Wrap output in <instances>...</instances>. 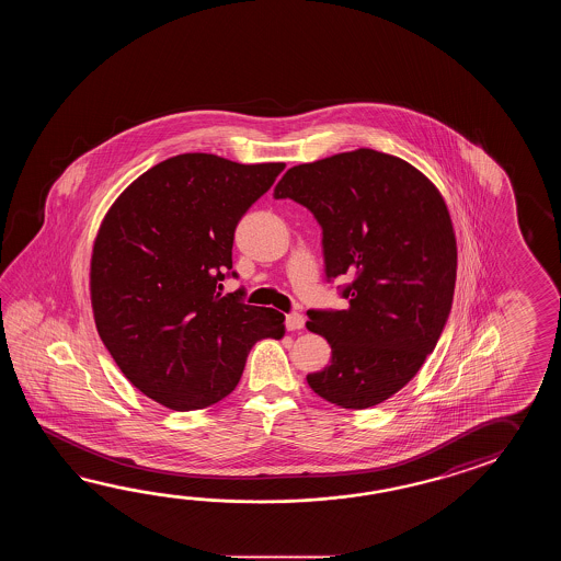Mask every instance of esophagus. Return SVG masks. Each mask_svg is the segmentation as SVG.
Here are the masks:
<instances>
[{
  "label": "esophagus",
  "mask_w": 561,
  "mask_h": 561,
  "mask_svg": "<svg viewBox=\"0 0 561 561\" xmlns=\"http://www.w3.org/2000/svg\"><path fill=\"white\" fill-rule=\"evenodd\" d=\"M302 327H305V317H302V314L293 312V314L286 317V329H288V331H300Z\"/></svg>",
  "instance_id": "esophagus-1"
}]
</instances>
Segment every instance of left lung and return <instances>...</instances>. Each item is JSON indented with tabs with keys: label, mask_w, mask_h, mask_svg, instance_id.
<instances>
[{
	"label": "left lung",
	"mask_w": 561,
	"mask_h": 561,
	"mask_svg": "<svg viewBox=\"0 0 561 561\" xmlns=\"http://www.w3.org/2000/svg\"><path fill=\"white\" fill-rule=\"evenodd\" d=\"M275 198L319 220L327 278H355L345 310H309L333 353L310 389L343 409L379 405L417 375L451 312L457 240L442 192L405 160L358 148L286 170Z\"/></svg>",
	"instance_id": "8db88e82"
}]
</instances>
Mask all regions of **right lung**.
Wrapping results in <instances>:
<instances>
[{
    "label": "right lung",
    "instance_id": "add662e5",
    "mask_svg": "<svg viewBox=\"0 0 561 561\" xmlns=\"http://www.w3.org/2000/svg\"><path fill=\"white\" fill-rule=\"evenodd\" d=\"M283 170L172 156L104 216L90 261L95 329L126 379L156 403L215 405L239 385L252 345L285 334L283 312L218 293L232 268L234 228Z\"/></svg>",
    "mask_w": 561,
    "mask_h": 561
}]
</instances>
